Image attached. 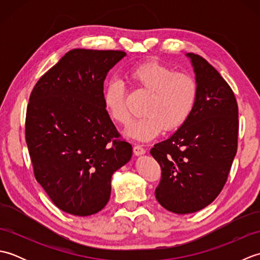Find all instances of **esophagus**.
<instances>
[{
	"instance_id": "esophagus-1",
	"label": "esophagus",
	"mask_w": 260,
	"mask_h": 260,
	"mask_svg": "<svg viewBox=\"0 0 260 260\" xmlns=\"http://www.w3.org/2000/svg\"><path fill=\"white\" fill-rule=\"evenodd\" d=\"M133 152L136 156H140V155H143V154H145V148H143L140 145H135L133 147Z\"/></svg>"
}]
</instances>
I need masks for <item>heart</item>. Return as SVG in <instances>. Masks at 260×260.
Here are the masks:
<instances>
[{
  "label": "heart",
  "instance_id": "obj_1",
  "mask_svg": "<svg viewBox=\"0 0 260 260\" xmlns=\"http://www.w3.org/2000/svg\"><path fill=\"white\" fill-rule=\"evenodd\" d=\"M127 77L148 93L142 118L126 131L131 139L148 142L163 129L172 132L183 125L192 112L198 96L196 79L189 74L174 73L168 66L148 60L132 67ZM104 107L110 119L127 125L131 115L126 108V88L118 79H110L103 93Z\"/></svg>",
  "mask_w": 260,
  "mask_h": 260
}]
</instances>
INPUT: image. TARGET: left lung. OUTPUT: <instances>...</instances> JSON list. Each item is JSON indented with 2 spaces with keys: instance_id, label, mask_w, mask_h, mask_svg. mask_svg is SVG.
Returning a JSON list of instances; mask_svg holds the SVG:
<instances>
[{
  "instance_id": "obj_1",
  "label": "left lung",
  "mask_w": 260,
  "mask_h": 260,
  "mask_svg": "<svg viewBox=\"0 0 260 260\" xmlns=\"http://www.w3.org/2000/svg\"><path fill=\"white\" fill-rule=\"evenodd\" d=\"M185 56L198 85L194 107L173 135L151 150L162 169L156 200L178 214L197 212L219 196L238 141V105L233 89L206 59Z\"/></svg>"
}]
</instances>
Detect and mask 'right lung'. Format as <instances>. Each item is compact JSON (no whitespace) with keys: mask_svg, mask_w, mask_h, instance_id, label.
Listing matches in <instances>:
<instances>
[{"mask_svg":"<svg viewBox=\"0 0 260 260\" xmlns=\"http://www.w3.org/2000/svg\"><path fill=\"white\" fill-rule=\"evenodd\" d=\"M124 51L70 50L33 88L25 140L35 176L62 211L87 217L106 206L114 172L129 161V143L104 107V81Z\"/></svg>","mask_w":260,"mask_h":260,"instance_id":"obj_1","label":"right lung"}]
</instances>
